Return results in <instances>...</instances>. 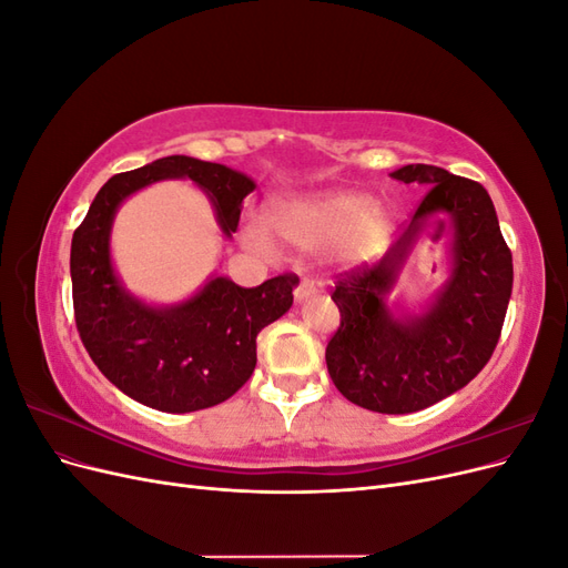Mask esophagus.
<instances>
[{"instance_id": "34e87169", "label": "esophagus", "mask_w": 568, "mask_h": 568, "mask_svg": "<svg viewBox=\"0 0 568 568\" xmlns=\"http://www.w3.org/2000/svg\"><path fill=\"white\" fill-rule=\"evenodd\" d=\"M313 296H317V288H315V284H313L311 280H301V282L296 284V288H294V298H296V303H303V301L313 298Z\"/></svg>"}]
</instances>
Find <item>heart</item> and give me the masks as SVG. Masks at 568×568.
Masks as SVG:
<instances>
[{
    "label": "heart",
    "mask_w": 568,
    "mask_h": 568,
    "mask_svg": "<svg viewBox=\"0 0 568 568\" xmlns=\"http://www.w3.org/2000/svg\"><path fill=\"white\" fill-rule=\"evenodd\" d=\"M267 220L286 244L303 253L329 251L332 261L343 270L374 263L388 248L393 234L388 205L369 201L353 189H329L313 196L280 201L270 209ZM242 239L257 255L277 251L261 220H246Z\"/></svg>",
    "instance_id": "1"
}]
</instances>
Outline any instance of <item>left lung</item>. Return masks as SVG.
<instances>
[{
	"instance_id": "8db88e82",
	"label": "left lung",
	"mask_w": 568,
	"mask_h": 568,
	"mask_svg": "<svg viewBox=\"0 0 568 568\" xmlns=\"http://www.w3.org/2000/svg\"><path fill=\"white\" fill-rule=\"evenodd\" d=\"M426 186L403 236L379 263L338 282L341 326L326 346L334 386L359 407L407 415L467 386L486 367L511 296V253L488 192L478 182L424 163L390 173ZM448 216L449 280L417 314L387 303L420 234Z\"/></svg>"
}]
</instances>
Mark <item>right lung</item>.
<instances>
[{
	"mask_svg": "<svg viewBox=\"0 0 568 568\" xmlns=\"http://www.w3.org/2000/svg\"><path fill=\"white\" fill-rule=\"evenodd\" d=\"M163 180H192L211 199L222 236L232 239L255 182L220 163L165 156L99 189L71 244L73 307L80 338L106 379L146 407L196 412L227 400L255 369V338L288 313L298 277L280 274L244 288L222 274L180 303H149L118 277L113 220L132 194Z\"/></svg>",
	"mask_w": 568,
	"mask_h": 568,
	"instance_id": "1",
	"label": "right lung"
}]
</instances>
